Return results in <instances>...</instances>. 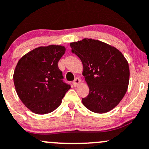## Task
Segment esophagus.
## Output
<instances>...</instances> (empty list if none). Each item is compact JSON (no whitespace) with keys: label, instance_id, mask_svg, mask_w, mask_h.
<instances>
[{"label":"esophagus","instance_id":"1","mask_svg":"<svg viewBox=\"0 0 149 149\" xmlns=\"http://www.w3.org/2000/svg\"><path fill=\"white\" fill-rule=\"evenodd\" d=\"M80 83H81L80 79H79V78H76V79H75V80L73 81V86L76 87V86H77L79 85Z\"/></svg>","mask_w":149,"mask_h":149}]
</instances>
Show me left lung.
Returning a JSON list of instances; mask_svg holds the SVG:
<instances>
[{
	"label": "left lung",
	"mask_w": 149,
	"mask_h": 149,
	"mask_svg": "<svg viewBox=\"0 0 149 149\" xmlns=\"http://www.w3.org/2000/svg\"><path fill=\"white\" fill-rule=\"evenodd\" d=\"M72 52L83 64V76L89 88L82 99L86 107L95 113L112 110L127 90L130 69L127 60L115 47L97 40L85 38L70 44Z\"/></svg>",
	"instance_id": "1"
}]
</instances>
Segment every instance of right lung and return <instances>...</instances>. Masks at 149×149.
Listing matches in <instances>:
<instances>
[{"mask_svg": "<svg viewBox=\"0 0 149 149\" xmlns=\"http://www.w3.org/2000/svg\"><path fill=\"white\" fill-rule=\"evenodd\" d=\"M65 52L62 45L41 46L25 54L13 73L16 91L29 110L38 115L58 107L70 86L64 83L58 63Z\"/></svg>", "mask_w": 149, "mask_h": 149, "instance_id": "1", "label": "right lung"}]
</instances>
